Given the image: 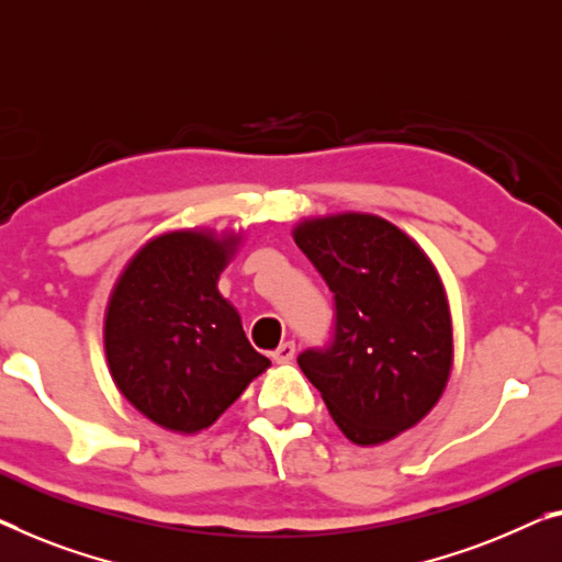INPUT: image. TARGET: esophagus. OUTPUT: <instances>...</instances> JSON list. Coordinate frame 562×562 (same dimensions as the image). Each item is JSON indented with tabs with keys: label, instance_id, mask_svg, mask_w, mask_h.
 <instances>
[{
	"label": "esophagus",
	"instance_id": "1",
	"mask_svg": "<svg viewBox=\"0 0 562 562\" xmlns=\"http://www.w3.org/2000/svg\"><path fill=\"white\" fill-rule=\"evenodd\" d=\"M292 358H295V342H292V340L280 342V348L272 353L274 363H290Z\"/></svg>",
	"mask_w": 562,
	"mask_h": 562
}]
</instances>
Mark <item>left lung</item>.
Listing matches in <instances>:
<instances>
[{
  "label": "left lung",
  "mask_w": 562,
  "mask_h": 562,
  "mask_svg": "<svg viewBox=\"0 0 562 562\" xmlns=\"http://www.w3.org/2000/svg\"><path fill=\"white\" fill-rule=\"evenodd\" d=\"M292 237L335 305L330 340L297 356L307 381L353 443L412 429L439 401L451 368V317L431 259L373 214L305 220Z\"/></svg>",
  "instance_id": "left-lung-1"
}]
</instances>
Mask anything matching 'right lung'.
<instances>
[{
	"label": "right lung",
	"instance_id": "right-lung-1",
	"mask_svg": "<svg viewBox=\"0 0 562 562\" xmlns=\"http://www.w3.org/2000/svg\"><path fill=\"white\" fill-rule=\"evenodd\" d=\"M239 237L169 232L150 239L115 282L105 356L115 386L164 429L212 426L270 361L249 346L216 290Z\"/></svg>",
	"mask_w": 562,
	"mask_h": 562
}]
</instances>
